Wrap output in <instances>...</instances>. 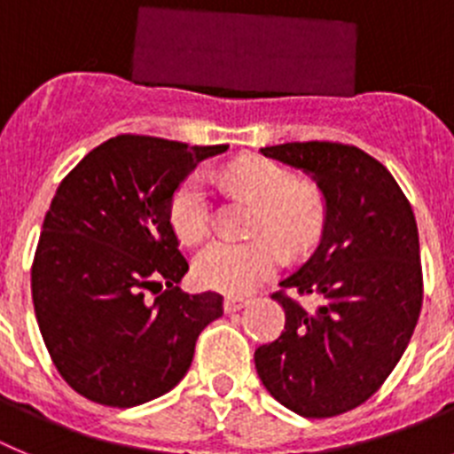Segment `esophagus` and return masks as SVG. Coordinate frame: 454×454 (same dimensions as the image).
Listing matches in <instances>:
<instances>
[{
	"label": "esophagus",
	"instance_id": "34e87169",
	"mask_svg": "<svg viewBox=\"0 0 454 454\" xmlns=\"http://www.w3.org/2000/svg\"><path fill=\"white\" fill-rule=\"evenodd\" d=\"M247 303H248L247 296H239V294H228V296L223 298V309L231 314V312H237V309H242Z\"/></svg>",
	"mask_w": 454,
	"mask_h": 454
}]
</instances>
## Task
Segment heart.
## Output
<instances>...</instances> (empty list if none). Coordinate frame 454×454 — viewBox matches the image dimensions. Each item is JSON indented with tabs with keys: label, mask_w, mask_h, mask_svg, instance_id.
Segmentation results:
<instances>
[{
	"label": "heart",
	"mask_w": 454,
	"mask_h": 454,
	"mask_svg": "<svg viewBox=\"0 0 454 454\" xmlns=\"http://www.w3.org/2000/svg\"><path fill=\"white\" fill-rule=\"evenodd\" d=\"M228 183L260 203L253 231L271 232L247 242L215 239L197 255L194 273L207 289L242 294L262 283L283 264V248L292 251L314 242L324 223V206L314 192L296 187L292 171L262 158H247L228 169ZM171 226L183 242L197 244L212 228V199L201 174L181 183L169 206Z\"/></svg>",
	"instance_id": "obj_1"
}]
</instances>
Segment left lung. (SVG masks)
I'll return each instance as SVG.
<instances>
[{
  "label": "left lung",
  "mask_w": 454,
  "mask_h": 454,
  "mask_svg": "<svg viewBox=\"0 0 454 454\" xmlns=\"http://www.w3.org/2000/svg\"><path fill=\"white\" fill-rule=\"evenodd\" d=\"M262 156L303 169L324 194L317 251L280 280L283 334L255 350L269 394L305 419L355 410L405 353L423 305L419 228L387 167L357 146L287 142ZM312 295L314 310L286 296Z\"/></svg>",
  "instance_id": "left-lung-1"
}]
</instances>
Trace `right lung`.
<instances>
[{
    "label": "right lung",
    "instance_id": "obj_1",
    "mask_svg": "<svg viewBox=\"0 0 454 454\" xmlns=\"http://www.w3.org/2000/svg\"><path fill=\"white\" fill-rule=\"evenodd\" d=\"M226 149L117 136L59 185L35 248L31 294L44 346L76 394L136 407L187 373L201 330L223 314V298L178 287L190 264L169 206L199 162Z\"/></svg>",
    "mask_w": 454,
    "mask_h": 454
}]
</instances>
